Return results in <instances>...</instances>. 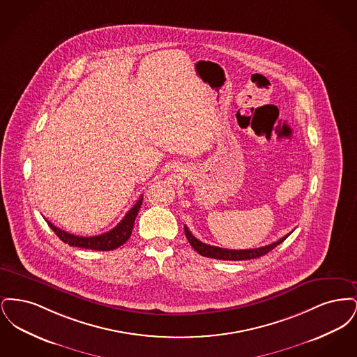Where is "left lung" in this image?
<instances>
[{
	"mask_svg": "<svg viewBox=\"0 0 357 357\" xmlns=\"http://www.w3.org/2000/svg\"><path fill=\"white\" fill-rule=\"evenodd\" d=\"M185 234L186 238L190 242V245L194 248L195 252H198L199 255H204V257H208V258H214V259H223V261H245V259H252V258H258V257H262V255L269 253L271 250H273L275 246H278L280 243H282L288 236L273 242L271 245H266V246H262V248H257V249H246V250H233V249H222L218 246H211V245H207L201 242L198 238L194 237L188 227L185 226Z\"/></svg>",
	"mask_w": 357,
	"mask_h": 357,
	"instance_id": "8db88e82",
	"label": "left lung"
}]
</instances>
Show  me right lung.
Listing matches in <instances>:
<instances>
[{"label": "right lung", "mask_w": 357, "mask_h": 357, "mask_svg": "<svg viewBox=\"0 0 357 357\" xmlns=\"http://www.w3.org/2000/svg\"><path fill=\"white\" fill-rule=\"evenodd\" d=\"M143 197L139 198L135 206L124 215V218L109 231L100 234V236H93V237H79L75 234H69L67 231L56 227L53 223L45 220L50 225L52 230L56 233V236L60 238L63 242L68 243L69 246H76V248H83V249H91V250H99V252H108L118 249L123 243L127 242V239L131 236L134 223H135L136 215L140 210Z\"/></svg>", "instance_id": "right-lung-1"}]
</instances>
